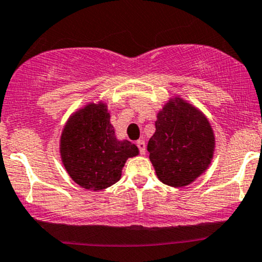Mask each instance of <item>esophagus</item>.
I'll return each instance as SVG.
<instances>
[{"label": "esophagus", "mask_w": 262, "mask_h": 262, "mask_svg": "<svg viewBox=\"0 0 262 262\" xmlns=\"http://www.w3.org/2000/svg\"><path fill=\"white\" fill-rule=\"evenodd\" d=\"M136 144H137L138 149H140L141 155H144V153H146V143H144V141H142V140L137 141Z\"/></svg>", "instance_id": "obj_1"}]
</instances>
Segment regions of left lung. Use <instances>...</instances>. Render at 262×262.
<instances>
[{
    "mask_svg": "<svg viewBox=\"0 0 262 262\" xmlns=\"http://www.w3.org/2000/svg\"><path fill=\"white\" fill-rule=\"evenodd\" d=\"M147 150L163 184L186 186L211 164L213 130L199 109L181 98H173L157 115L156 132Z\"/></svg>",
    "mask_w": 262,
    "mask_h": 262,
    "instance_id": "1",
    "label": "left lung"
}]
</instances>
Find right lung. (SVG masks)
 <instances>
[{"label": "right lung", "instance_id": "obj_1", "mask_svg": "<svg viewBox=\"0 0 262 262\" xmlns=\"http://www.w3.org/2000/svg\"><path fill=\"white\" fill-rule=\"evenodd\" d=\"M60 153L71 179L83 189L99 191L120 180L126 161L137 156L138 148L115 137L106 104L89 103L64 125Z\"/></svg>", "mask_w": 262, "mask_h": 262}]
</instances>
